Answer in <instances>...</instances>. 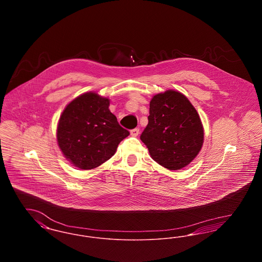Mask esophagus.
Instances as JSON below:
<instances>
[{
  "mask_svg": "<svg viewBox=\"0 0 262 262\" xmlns=\"http://www.w3.org/2000/svg\"><path fill=\"white\" fill-rule=\"evenodd\" d=\"M138 134H139V128H134V129L130 130V135H132L133 137H137Z\"/></svg>",
  "mask_w": 262,
  "mask_h": 262,
  "instance_id": "1",
  "label": "esophagus"
}]
</instances>
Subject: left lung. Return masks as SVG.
<instances>
[{
  "mask_svg": "<svg viewBox=\"0 0 262 262\" xmlns=\"http://www.w3.org/2000/svg\"><path fill=\"white\" fill-rule=\"evenodd\" d=\"M203 137L200 115L184 94L167 90L153 96L140 139L154 161L168 170H180L200 153Z\"/></svg>",
  "mask_w": 262,
  "mask_h": 262,
  "instance_id": "obj_1",
  "label": "left lung"
}]
</instances>
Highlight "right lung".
Returning a JSON list of instances; mask_svg holds the SVG:
<instances>
[{
  "label": "right lung",
  "mask_w": 262,
  "mask_h": 262,
  "mask_svg": "<svg viewBox=\"0 0 262 262\" xmlns=\"http://www.w3.org/2000/svg\"><path fill=\"white\" fill-rule=\"evenodd\" d=\"M110 100L86 92L67 105L59 120L57 140L64 157L82 170L100 166L115 154L129 132L109 110Z\"/></svg>",
  "instance_id": "obj_1"
}]
</instances>
